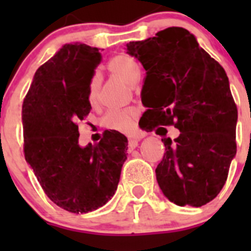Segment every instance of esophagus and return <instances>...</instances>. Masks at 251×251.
Segmentation results:
<instances>
[{"mask_svg":"<svg viewBox=\"0 0 251 251\" xmlns=\"http://www.w3.org/2000/svg\"><path fill=\"white\" fill-rule=\"evenodd\" d=\"M139 141H141V138H138V137H133V138H129V142H128V147H129L130 150L136 148L137 146H138Z\"/></svg>","mask_w":251,"mask_h":251,"instance_id":"esophagus-1","label":"esophagus"}]
</instances>
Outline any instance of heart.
Instances as JSON below:
<instances>
[{
	"label": "heart",
	"instance_id": "obj_1",
	"mask_svg": "<svg viewBox=\"0 0 251 251\" xmlns=\"http://www.w3.org/2000/svg\"><path fill=\"white\" fill-rule=\"evenodd\" d=\"M110 73L115 76L122 79L124 83L134 84L138 79L139 68L138 63L129 55H117L113 57L108 64ZM99 88H100V80L98 75L90 79L89 88H88V100L90 105L95 106L99 101ZM138 117V112L134 108H124V109H113L109 110L104 115L103 126L110 130L121 133H132L136 126V119Z\"/></svg>",
	"mask_w": 251,
	"mask_h": 251
}]
</instances>
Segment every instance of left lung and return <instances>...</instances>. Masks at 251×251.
<instances>
[{
	"label": "left lung",
	"mask_w": 251,
	"mask_h": 251,
	"mask_svg": "<svg viewBox=\"0 0 251 251\" xmlns=\"http://www.w3.org/2000/svg\"><path fill=\"white\" fill-rule=\"evenodd\" d=\"M127 50L146 70L143 128L181 132L162 139L166 153L156 168L162 192L178 206L206 205L223 190L236 154L238 108L225 70L182 27L130 41Z\"/></svg>",
	"instance_id": "obj_1"
}]
</instances>
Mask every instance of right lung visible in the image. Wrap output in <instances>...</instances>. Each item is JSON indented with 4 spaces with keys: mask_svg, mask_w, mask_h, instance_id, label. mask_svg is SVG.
I'll return each mask as SVG.
<instances>
[{
    "mask_svg": "<svg viewBox=\"0 0 251 251\" xmlns=\"http://www.w3.org/2000/svg\"><path fill=\"white\" fill-rule=\"evenodd\" d=\"M100 60L99 49L66 44L37 69L22 104L25 159L49 199L74 214L108 202L128 156L127 137L115 130H104L94 146L77 143V122L92 109L88 88Z\"/></svg>",
    "mask_w": 251,
    "mask_h": 251,
    "instance_id": "add662e5",
    "label": "right lung"
}]
</instances>
